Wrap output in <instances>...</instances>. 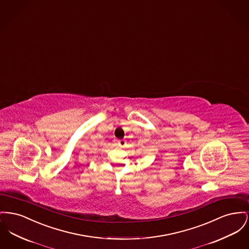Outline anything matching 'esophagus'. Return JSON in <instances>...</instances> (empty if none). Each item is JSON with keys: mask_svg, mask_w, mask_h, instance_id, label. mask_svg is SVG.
I'll return each instance as SVG.
<instances>
[{"mask_svg": "<svg viewBox=\"0 0 249 249\" xmlns=\"http://www.w3.org/2000/svg\"><path fill=\"white\" fill-rule=\"evenodd\" d=\"M125 141L124 140H119V141H117V144H118L119 146L120 147H124V145H125Z\"/></svg>", "mask_w": 249, "mask_h": 249, "instance_id": "1", "label": "esophagus"}]
</instances>
